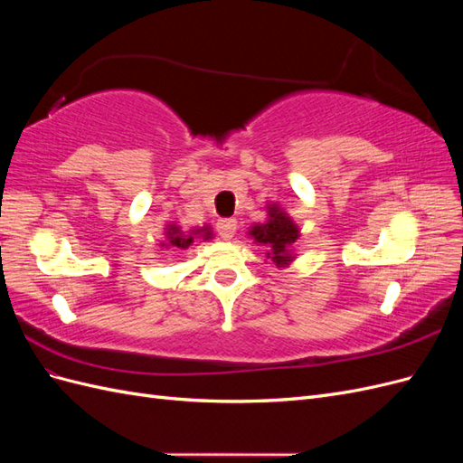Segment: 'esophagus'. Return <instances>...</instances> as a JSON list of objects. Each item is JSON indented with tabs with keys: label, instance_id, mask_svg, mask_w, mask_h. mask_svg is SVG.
Returning <instances> with one entry per match:
<instances>
[{
	"label": "esophagus",
	"instance_id": "esophagus-1",
	"mask_svg": "<svg viewBox=\"0 0 463 463\" xmlns=\"http://www.w3.org/2000/svg\"><path fill=\"white\" fill-rule=\"evenodd\" d=\"M218 233L223 237V240H232L237 230V222L233 218H223L218 222Z\"/></svg>",
	"mask_w": 463,
	"mask_h": 463
}]
</instances>
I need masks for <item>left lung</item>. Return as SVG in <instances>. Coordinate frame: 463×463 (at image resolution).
Here are the masks:
<instances>
[{"mask_svg":"<svg viewBox=\"0 0 463 463\" xmlns=\"http://www.w3.org/2000/svg\"><path fill=\"white\" fill-rule=\"evenodd\" d=\"M247 235L257 245L264 247V257L269 259L276 269H288V266L296 260L293 243L301 237V230L279 204H266V220L253 223V226L249 228Z\"/></svg>","mask_w":463,"mask_h":463,"instance_id":"obj_1","label":"left lung"}]
</instances>
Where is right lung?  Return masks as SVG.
<instances>
[{"label": "right lung", "instance_id": "add662e5", "mask_svg": "<svg viewBox=\"0 0 463 463\" xmlns=\"http://www.w3.org/2000/svg\"><path fill=\"white\" fill-rule=\"evenodd\" d=\"M213 237L214 233L210 226L184 230L179 226V222H167V226L164 228V240L160 241V247L167 250H187L197 241H208L213 240Z\"/></svg>", "mask_w": 463, "mask_h": 463}]
</instances>
